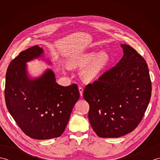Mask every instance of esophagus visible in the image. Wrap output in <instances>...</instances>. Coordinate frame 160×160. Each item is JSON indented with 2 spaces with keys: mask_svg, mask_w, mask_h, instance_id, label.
Instances as JSON below:
<instances>
[{
  "mask_svg": "<svg viewBox=\"0 0 160 160\" xmlns=\"http://www.w3.org/2000/svg\"><path fill=\"white\" fill-rule=\"evenodd\" d=\"M78 89H79V92H80V96L82 97L83 96V88L82 87H79L78 88Z\"/></svg>",
  "mask_w": 160,
  "mask_h": 160,
  "instance_id": "34e87169",
  "label": "esophagus"
}]
</instances>
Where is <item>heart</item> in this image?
I'll return each mask as SVG.
<instances>
[{"label": "heart", "mask_w": 160, "mask_h": 160, "mask_svg": "<svg viewBox=\"0 0 160 160\" xmlns=\"http://www.w3.org/2000/svg\"><path fill=\"white\" fill-rule=\"evenodd\" d=\"M109 54L106 52H86L72 57L68 62L69 68H82L80 76L84 81L96 80L110 62Z\"/></svg>", "instance_id": "obj_1"}]
</instances>
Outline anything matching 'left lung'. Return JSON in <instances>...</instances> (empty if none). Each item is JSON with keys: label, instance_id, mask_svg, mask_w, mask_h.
Segmentation results:
<instances>
[{"label": "left lung", "instance_id": "1", "mask_svg": "<svg viewBox=\"0 0 160 160\" xmlns=\"http://www.w3.org/2000/svg\"><path fill=\"white\" fill-rule=\"evenodd\" d=\"M119 62L85 87L91 127L100 138H119L140 124L150 102L151 82L145 60L122 44Z\"/></svg>", "mask_w": 160, "mask_h": 160}]
</instances>
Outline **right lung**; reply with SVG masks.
<instances>
[{
    "mask_svg": "<svg viewBox=\"0 0 160 160\" xmlns=\"http://www.w3.org/2000/svg\"><path fill=\"white\" fill-rule=\"evenodd\" d=\"M43 56L44 50L38 45L20 52L10 62L5 80L9 113L27 135L36 140L60 137L80 98L77 84L59 85L52 69H46L39 77L30 76L27 62L41 58L52 64Z\"/></svg>",
    "mask_w": 160,
    "mask_h": 160,
    "instance_id": "right-lung-1",
    "label": "right lung"
}]
</instances>
